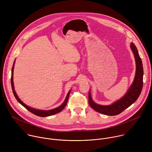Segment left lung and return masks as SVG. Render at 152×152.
<instances>
[{"label": "left lung", "mask_w": 152, "mask_h": 152, "mask_svg": "<svg viewBox=\"0 0 152 152\" xmlns=\"http://www.w3.org/2000/svg\"><path fill=\"white\" fill-rule=\"evenodd\" d=\"M136 61V74L132 85L127 91L126 95L114 103L103 106L95 103L91 98V94H88V103L93 110L101 114L107 115H116L122 113L126 108L132 104L139 97L143 85V67L141 59L138 54L137 47L133 42L131 45Z\"/></svg>", "instance_id": "1"}]
</instances>
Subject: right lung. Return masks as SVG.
Returning <instances> with one entry per match:
<instances>
[{
  "label": "right lung",
  "instance_id": "right-lung-1",
  "mask_svg": "<svg viewBox=\"0 0 152 152\" xmlns=\"http://www.w3.org/2000/svg\"><path fill=\"white\" fill-rule=\"evenodd\" d=\"M14 63L15 62H14V64H13V66L12 67V70H11V86H12V92H13V94L15 97V99H17V100L21 104L22 106H23L26 109H27L29 111H30L31 113H32V114L37 115V116H39V117H48V116H50V115H54L55 114H57L59 112H61L64 108L65 107V106H66L67 103V102H68V99H69V95H70V91H69V92L68 93L67 95V97L66 98V100H65V101L64 102V103L61 105L59 106V107L55 108V109H53V110H49V111H42V110H36V109H34V108L32 107H29L27 105H26L24 103H23V102H21V100L18 97L15 90H14V84H13V70H14Z\"/></svg>",
  "mask_w": 152,
  "mask_h": 152
}]
</instances>
